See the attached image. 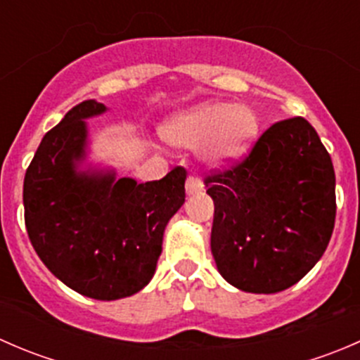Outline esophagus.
<instances>
[{"label": "esophagus", "mask_w": 360, "mask_h": 360, "mask_svg": "<svg viewBox=\"0 0 360 360\" xmlns=\"http://www.w3.org/2000/svg\"><path fill=\"white\" fill-rule=\"evenodd\" d=\"M203 191V184L200 179H197L195 176H190L186 179V193L188 195H197V193H202Z\"/></svg>", "instance_id": "obj_1"}]
</instances>
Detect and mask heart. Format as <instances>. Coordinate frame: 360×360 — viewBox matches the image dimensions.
Here are the masks:
<instances>
[{"label":"heart","instance_id":"obj_1","mask_svg":"<svg viewBox=\"0 0 360 360\" xmlns=\"http://www.w3.org/2000/svg\"><path fill=\"white\" fill-rule=\"evenodd\" d=\"M259 122L249 106L210 101L174 115L162 127L167 143L181 148L203 146V160L212 167H226L250 150Z\"/></svg>","mask_w":360,"mask_h":360}]
</instances>
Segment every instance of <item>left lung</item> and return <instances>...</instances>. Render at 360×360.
<instances>
[{"mask_svg":"<svg viewBox=\"0 0 360 360\" xmlns=\"http://www.w3.org/2000/svg\"><path fill=\"white\" fill-rule=\"evenodd\" d=\"M203 181L214 200L210 250L231 285L284 291L322 257L335 228L336 177L304 118L274 123L242 162Z\"/></svg>","mask_w":360,"mask_h":360,"instance_id":"1","label":"left lung"}]
</instances>
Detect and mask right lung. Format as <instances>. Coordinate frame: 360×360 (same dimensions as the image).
Segmentation results:
<instances>
[{
  "mask_svg": "<svg viewBox=\"0 0 360 360\" xmlns=\"http://www.w3.org/2000/svg\"><path fill=\"white\" fill-rule=\"evenodd\" d=\"M108 108L83 101L45 134L24 177L29 240L72 291L101 301L139 292L157 270L163 231L184 203L186 170L137 184L115 170H79L86 118Z\"/></svg>",
  "mask_w": 360,
  "mask_h": 360,
  "instance_id": "obj_1",
  "label": "right lung"
}]
</instances>
